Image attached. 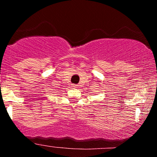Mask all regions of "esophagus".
Returning <instances> with one entry per match:
<instances>
[{"label": "esophagus", "instance_id": "obj_1", "mask_svg": "<svg viewBox=\"0 0 157 157\" xmlns=\"http://www.w3.org/2000/svg\"><path fill=\"white\" fill-rule=\"evenodd\" d=\"M74 86V87H76V86Z\"/></svg>", "mask_w": 157, "mask_h": 157}]
</instances>
